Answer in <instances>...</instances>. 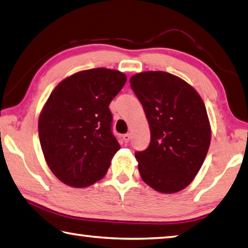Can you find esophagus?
I'll return each mask as SVG.
<instances>
[{"label": "esophagus", "mask_w": 248, "mask_h": 248, "mask_svg": "<svg viewBox=\"0 0 248 248\" xmlns=\"http://www.w3.org/2000/svg\"><path fill=\"white\" fill-rule=\"evenodd\" d=\"M130 140H131V134L130 133H127V134H124V141L125 142V143H128Z\"/></svg>", "instance_id": "34e87169"}]
</instances>
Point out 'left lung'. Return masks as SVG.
Listing matches in <instances>:
<instances>
[{
    "label": "left lung",
    "mask_w": 248,
    "mask_h": 248,
    "mask_svg": "<svg viewBox=\"0 0 248 248\" xmlns=\"http://www.w3.org/2000/svg\"><path fill=\"white\" fill-rule=\"evenodd\" d=\"M130 85L151 130L150 145L136 153L141 178L157 192H180L199 173L210 145L204 102L191 84L166 71L133 75Z\"/></svg>",
    "instance_id": "left-lung-1"
}]
</instances>
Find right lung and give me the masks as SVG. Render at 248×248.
Segmentation results:
<instances>
[{
    "mask_svg": "<svg viewBox=\"0 0 248 248\" xmlns=\"http://www.w3.org/2000/svg\"><path fill=\"white\" fill-rule=\"evenodd\" d=\"M125 81L119 70H81L49 94L39 116V138L48 168L62 183L87 187L104 178L120 150L108 106Z\"/></svg>",
    "mask_w": 248,
    "mask_h": 248,
    "instance_id": "obj_1",
    "label": "right lung"
}]
</instances>
